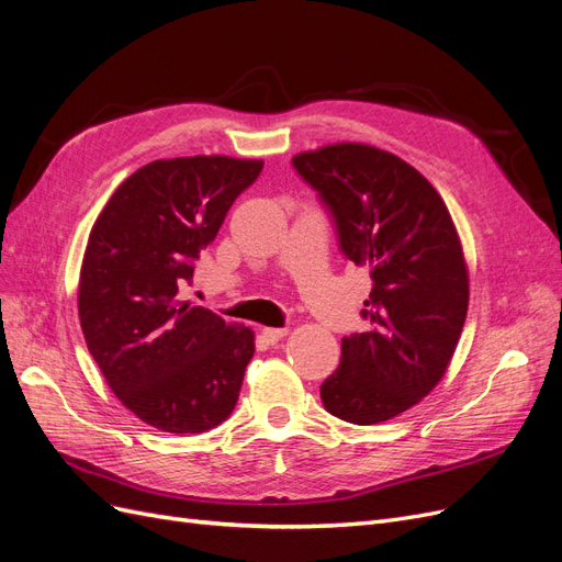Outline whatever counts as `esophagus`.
Returning <instances> with one entry per match:
<instances>
[{"label": "esophagus", "instance_id": "34e87169", "mask_svg": "<svg viewBox=\"0 0 562 562\" xmlns=\"http://www.w3.org/2000/svg\"><path fill=\"white\" fill-rule=\"evenodd\" d=\"M285 335H288V328H262V337L269 345H277Z\"/></svg>", "mask_w": 562, "mask_h": 562}]
</instances>
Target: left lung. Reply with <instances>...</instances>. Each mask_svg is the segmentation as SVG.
Returning a JSON list of instances; mask_svg holds the SVG:
<instances>
[{
  "label": "left lung",
  "mask_w": 562,
  "mask_h": 562,
  "mask_svg": "<svg viewBox=\"0 0 562 562\" xmlns=\"http://www.w3.org/2000/svg\"><path fill=\"white\" fill-rule=\"evenodd\" d=\"M293 168L330 213L339 250L372 279L368 330L342 337L321 401L361 427L386 422L446 375L469 310L462 244L431 182L391 151L339 143L302 151Z\"/></svg>",
  "instance_id": "8db88e82"
}]
</instances>
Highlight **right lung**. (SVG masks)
<instances>
[{
    "instance_id": "right-lung-1",
    "label": "right lung",
    "mask_w": 562,
    "mask_h": 562,
    "mask_svg": "<svg viewBox=\"0 0 562 562\" xmlns=\"http://www.w3.org/2000/svg\"><path fill=\"white\" fill-rule=\"evenodd\" d=\"M260 171L258 159L151 161L116 187L91 229L79 274L83 339L114 396L159 431H209L239 398L252 330L178 293Z\"/></svg>"
}]
</instances>
